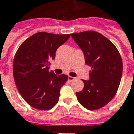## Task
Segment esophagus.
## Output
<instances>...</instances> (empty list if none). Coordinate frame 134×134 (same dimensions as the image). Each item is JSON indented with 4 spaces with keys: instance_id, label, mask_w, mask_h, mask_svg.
<instances>
[{
    "instance_id": "34e87169",
    "label": "esophagus",
    "mask_w": 134,
    "mask_h": 134,
    "mask_svg": "<svg viewBox=\"0 0 134 134\" xmlns=\"http://www.w3.org/2000/svg\"><path fill=\"white\" fill-rule=\"evenodd\" d=\"M68 80L72 82V81H74L75 80H76V77H72V76H69L68 77Z\"/></svg>"
}]
</instances>
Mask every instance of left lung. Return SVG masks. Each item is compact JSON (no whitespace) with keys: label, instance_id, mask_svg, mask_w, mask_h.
I'll return each mask as SVG.
<instances>
[{"label":"left lung","instance_id":"1","mask_svg":"<svg viewBox=\"0 0 134 134\" xmlns=\"http://www.w3.org/2000/svg\"><path fill=\"white\" fill-rule=\"evenodd\" d=\"M83 51L85 63L91 67L89 80H83L84 88L76 92L85 108L98 109L113 99L118 89L122 73V62L111 41L95 31L71 34Z\"/></svg>","mask_w":134,"mask_h":134}]
</instances>
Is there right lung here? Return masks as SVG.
I'll return each mask as SVG.
<instances>
[{
    "instance_id": "right-lung-1",
    "label": "right lung",
    "mask_w": 134,
    "mask_h": 134,
    "mask_svg": "<svg viewBox=\"0 0 134 134\" xmlns=\"http://www.w3.org/2000/svg\"><path fill=\"white\" fill-rule=\"evenodd\" d=\"M70 37L41 32L25 40L16 53L13 74L19 92L26 102L35 109L48 110L59 101L66 75L49 72L57 48Z\"/></svg>"
}]
</instances>
